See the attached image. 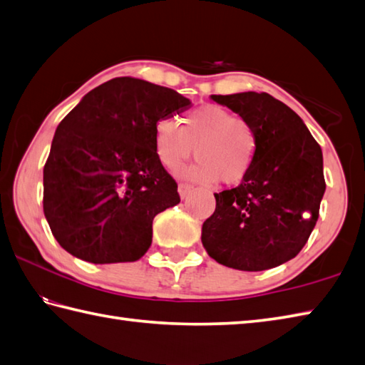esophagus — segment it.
<instances>
[{"mask_svg":"<svg viewBox=\"0 0 365 365\" xmlns=\"http://www.w3.org/2000/svg\"><path fill=\"white\" fill-rule=\"evenodd\" d=\"M192 190L191 185L188 183H178V195H180V197H187L190 195V191Z\"/></svg>","mask_w":365,"mask_h":365,"instance_id":"34e87169","label":"esophagus"}]
</instances>
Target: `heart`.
Instances as JSON below:
<instances>
[{
    "label": "heart",
    "instance_id": "1",
    "mask_svg": "<svg viewBox=\"0 0 365 365\" xmlns=\"http://www.w3.org/2000/svg\"><path fill=\"white\" fill-rule=\"evenodd\" d=\"M197 161L180 174L195 182L237 183L250 173L257 135L243 119L220 105H204L178 120L161 119L153 128V152L168 170L180 168L192 155Z\"/></svg>",
    "mask_w": 365,
    "mask_h": 365
}]
</instances>
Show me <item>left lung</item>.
<instances>
[{
    "label": "left lung",
    "mask_w": 365,
    "mask_h": 365,
    "mask_svg": "<svg viewBox=\"0 0 365 365\" xmlns=\"http://www.w3.org/2000/svg\"><path fill=\"white\" fill-rule=\"evenodd\" d=\"M257 135L250 173L216 192L202 224L207 254L224 267L262 271L289 262L306 245L327 190L323 153L299 115L267 92L210 96Z\"/></svg>",
    "instance_id": "1"
}]
</instances>
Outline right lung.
I'll use <instances>...</instances> for the list:
<instances>
[{
    "mask_svg": "<svg viewBox=\"0 0 365 365\" xmlns=\"http://www.w3.org/2000/svg\"><path fill=\"white\" fill-rule=\"evenodd\" d=\"M191 100L149 81L113 78L59 123L43 168V213L56 242L91 263L136 262L152 222L180 202L153 152V128Z\"/></svg>",
    "mask_w": 365,
    "mask_h": 365,
    "instance_id": "add662e5",
    "label": "right lung"
}]
</instances>
